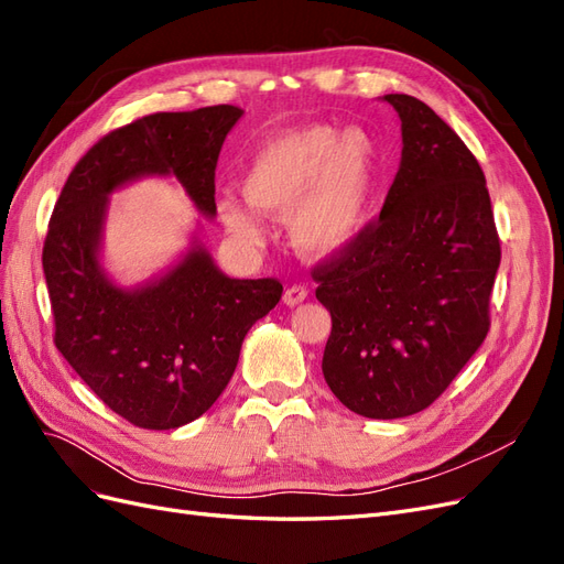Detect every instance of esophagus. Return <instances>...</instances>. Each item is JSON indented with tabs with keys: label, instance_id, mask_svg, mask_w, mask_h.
Returning <instances> with one entry per match:
<instances>
[{
	"label": "esophagus",
	"instance_id": "1",
	"mask_svg": "<svg viewBox=\"0 0 564 564\" xmlns=\"http://www.w3.org/2000/svg\"><path fill=\"white\" fill-rule=\"evenodd\" d=\"M305 299H308V289L301 286V284L286 286V289H284V296H282V301L289 305V308H294V305L303 303Z\"/></svg>",
	"mask_w": 564,
	"mask_h": 564
}]
</instances>
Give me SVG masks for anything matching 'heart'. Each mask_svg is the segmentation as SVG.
Listing matches in <instances>:
<instances>
[{
  "instance_id": "1",
  "label": "heart",
  "mask_w": 564,
  "mask_h": 564,
  "mask_svg": "<svg viewBox=\"0 0 564 564\" xmlns=\"http://www.w3.org/2000/svg\"><path fill=\"white\" fill-rule=\"evenodd\" d=\"M379 148L365 129L308 124L268 139L249 160L242 197H218L220 224L247 249L268 242L265 216H289L294 245L336 256L365 232L379 187Z\"/></svg>"
}]
</instances>
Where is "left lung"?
I'll use <instances>...</instances> for the list:
<instances>
[{
	"label": "left lung",
	"instance_id": "8db88e82",
	"mask_svg": "<svg viewBox=\"0 0 564 564\" xmlns=\"http://www.w3.org/2000/svg\"><path fill=\"white\" fill-rule=\"evenodd\" d=\"M402 158L377 224L313 270L332 315L324 381L350 412L404 419L433 404L482 346L501 263L480 164L423 100L388 94Z\"/></svg>",
	"mask_w": 564,
	"mask_h": 564
}]
</instances>
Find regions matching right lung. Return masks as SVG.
Returning <instances> with one entry per match:
<instances>
[{
    "mask_svg": "<svg viewBox=\"0 0 564 564\" xmlns=\"http://www.w3.org/2000/svg\"><path fill=\"white\" fill-rule=\"evenodd\" d=\"M237 106L158 112L108 133L67 176L51 214L42 265L56 348L115 414L172 431L218 400L256 319L282 296L278 280H235L193 232L158 278L122 286L104 268L110 195L148 176L176 178L193 207L216 216L214 172Z\"/></svg>",
    "mask_w": 564,
    "mask_h": 564,
    "instance_id": "right-lung-1",
    "label": "right lung"
}]
</instances>
